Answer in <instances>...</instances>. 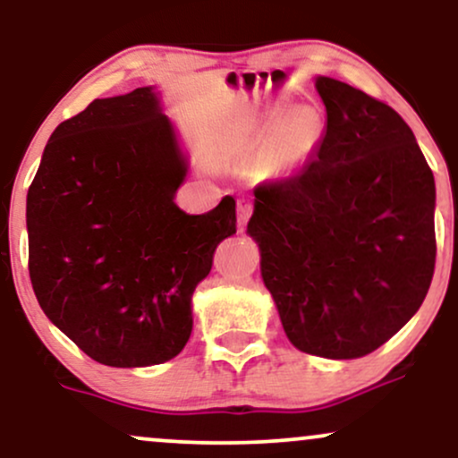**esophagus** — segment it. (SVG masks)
<instances>
[{"label":"esophagus","mask_w":458,"mask_h":458,"mask_svg":"<svg viewBox=\"0 0 458 458\" xmlns=\"http://www.w3.org/2000/svg\"><path fill=\"white\" fill-rule=\"evenodd\" d=\"M250 215H251V202H250V199L241 198L239 202H236V219H239V228L241 230L245 228V224H247V219H250Z\"/></svg>","instance_id":"1"}]
</instances>
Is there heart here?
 I'll return each instance as SVG.
<instances>
[{
  "label": "heart",
  "instance_id": "1",
  "mask_svg": "<svg viewBox=\"0 0 458 458\" xmlns=\"http://www.w3.org/2000/svg\"><path fill=\"white\" fill-rule=\"evenodd\" d=\"M320 124L310 112H295L280 124V129L267 127L262 144H271L269 163L276 174H291L299 170L317 148Z\"/></svg>",
  "mask_w": 458,
  "mask_h": 458
}]
</instances>
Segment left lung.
<instances>
[{"label": "left lung", "mask_w": 458, "mask_h": 458, "mask_svg": "<svg viewBox=\"0 0 458 458\" xmlns=\"http://www.w3.org/2000/svg\"><path fill=\"white\" fill-rule=\"evenodd\" d=\"M327 109L295 178L256 187L247 234L282 327L325 360L372 353L409 323L435 269V178L407 123L318 75Z\"/></svg>", "instance_id": "1"}]
</instances>
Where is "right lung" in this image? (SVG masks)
Here are the masks:
<instances>
[{
    "instance_id": "1",
    "label": "right lung",
    "mask_w": 458,
    "mask_h": 458,
    "mask_svg": "<svg viewBox=\"0 0 458 458\" xmlns=\"http://www.w3.org/2000/svg\"><path fill=\"white\" fill-rule=\"evenodd\" d=\"M189 157L155 86L97 98L57 124L28 191L30 277L62 334L114 368L185 349L193 291L236 233V202L189 215Z\"/></svg>"
}]
</instances>
